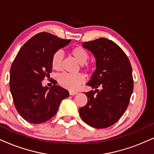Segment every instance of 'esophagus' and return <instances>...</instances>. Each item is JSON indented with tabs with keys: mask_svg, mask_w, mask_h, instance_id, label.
Segmentation results:
<instances>
[{
	"mask_svg": "<svg viewBox=\"0 0 154 154\" xmlns=\"http://www.w3.org/2000/svg\"><path fill=\"white\" fill-rule=\"evenodd\" d=\"M77 93L78 92L76 91H69V94L70 95H75V94H77Z\"/></svg>",
	"mask_w": 154,
	"mask_h": 154,
	"instance_id": "1",
	"label": "esophagus"
}]
</instances>
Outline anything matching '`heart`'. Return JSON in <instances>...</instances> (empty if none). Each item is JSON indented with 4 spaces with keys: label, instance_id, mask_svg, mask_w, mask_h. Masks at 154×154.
<instances>
[{
    "label": "heart",
    "instance_id": "heart-1",
    "mask_svg": "<svg viewBox=\"0 0 154 154\" xmlns=\"http://www.w3.org/2000/svg\"><path fill=\"white\" fill-rule=\"evenodd\" d=\"M71 54L80 64H85L88 60L89 55L88 52L82 47H76L71 50ZM63 60V52L57 50L53 54L52 57V67L56 70H60L62 67V62ZM86 69L89 70L91 67L87 66ZM60 85L70 90H75L81 84L85 82V77L82 74L63 73L58 77Z\"/></svg>",
    "mask_w": 154,
    "mask_h": 154
}]
</instances>
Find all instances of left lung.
<instances>
[{"label": "left lung", "mask_w": 154, "mask_h": 154, "mask_svg": "<svg viewBox=\"0 0 154 154\" xmlns=\"http://www.w3.org/2000/svg\"><path fill=\"white\" fill-rule=\"evenodd\" d=\"M82 46L96 58V70L87 84L96 89L85 93L88 100L79 108V115L92 127H109L122 117L129 104L134 89L131 63L122 48L108 39L85 42Z\"/></svg>", "instance_id": "1"}]
</instances>
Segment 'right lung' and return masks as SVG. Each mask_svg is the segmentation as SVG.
<instances>
[{
    "mask_svg": "<svg viewBox=\"0 0 154 154\" xmlns=\"http://www.w3.org/2000/svg\"><path fill=\"white\" fill-rule=\"evenodd\" d=\"M71 40L60 39L42 32L23 45L13 60L10 72V89L19 114L32 124H41L55 115L60 102L69 97L63 87L54 85L49 89L42 81L52 72V57Z\"/></svg>",
    "mask_w": 154,
    "mask_h": 154,
    "instance_id": "obj_1",
    "label": "right lung"
}]
</instances>
